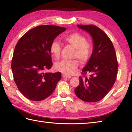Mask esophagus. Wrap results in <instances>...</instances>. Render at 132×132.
<instances>
[{"mask_svg":"<svg viewBox=\"0 0 132 132\" xmlns=\"http://www.w3.org/2000/svg\"><path fill=\"white\" fill-rule=\"evenodd\" d=\"M62 76L63 78H70L71 77V76H68V75H66V74H62Z\"/></svg>","mask_w":132,"mask_h":132,"instance_id":"obj_1","label":"esophagus"}]
</instances>
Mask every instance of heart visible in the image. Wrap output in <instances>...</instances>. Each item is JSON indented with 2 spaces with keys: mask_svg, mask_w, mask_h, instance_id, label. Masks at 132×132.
I'll return each instance as SVG.
<instances>
[{
  "mask_svg": "<svg viewBox=\"0 0 132 132\" xmlns=\"http://www.w3.org/2000/svg\"><path fill=\"white\" fill-rule=\"evenodd\" d=\"M63 40L75 48L73 58L78 59L82 63H85L89 61L92 53V45L84 35L79 32H73L64 37ZM61 50V44L57 40H53L50 45L51 54L58 59L60 56ZM78 66L79 62L77 59L62 60L56 63L55 69L64 74L70 75L78 68Z\"/></svg>",
  "mask_w": 132,
  "mask_h": 132,
  "instance_id": "heart-1",
  "label": "heart"
}]
</instances>
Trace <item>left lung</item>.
Returning a JSON list of instances; mask_svg holds the SVG:
<instances>
[{"label": "left lung", "mask_w": 132, "mask_h": 132, "mask_svg": "<svg viewBox=\"0 0 132 132\" xmlns=\"http://www.w3.org/2000/svg\"><path fill=\"white\" fill-rule=\"evenodd\" d=\"M77 26L91 35L94 47L74 92L84 101L97 102L106 95L117 78L118 62L115 49L108 36L96 26L78 24ZM87 73L89 74L88 77L86 76Z\"/></svg>", "instance_id": "left-lung-1"}]
</instances>
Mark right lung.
<instances>
[{
    "instance_id": "right-lung-1",
    "label": "right lung",
    "mask_w": 132,
    "mask_h": 132,
    "mask_svg": "<svg viewBox=\"0 0 132 132\" xmlns=\"http://www.w3.org/2000/svg\"><path fill=\"white\" fill-rule=\"evenodd\" d=\"M64 27L41 25L25 33L13 54L11 69L18 89L27 99L42 101L53 93L61 79L60 72L44 73L53 65L50 45Z\"/></svg>"
}]
</instances>
